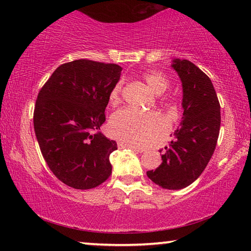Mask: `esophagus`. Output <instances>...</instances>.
I'll return each mask as SVG.
<instances>
[{
	"mask_svg": "<svg viewBox=\"0 0 251 251\" xmlns=\"http://www.w3.org/2000/svg\"><path fill=\"white\" fill-rule=\"evenodd\" d=\"M118 147H120V148H130V150H133L135 151H138V152H143L144 151L143 148H139V147H136V146H133V145H129V144L123 143V142L118 143Z\"/></svg>",
	"mask_w": 251,
	"mask_h": 251,
	"instance_id": "esophagus-1",
	"label": "esophagus"
}]
</instances>
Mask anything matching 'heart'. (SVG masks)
Masks as SVG:
<instances>
[{
	"label": "heart",
	"instance_id": "1",
	"mask_svg": "<svg viewBox=\"0 0 251 251\" xmlns=\"http://www.w3.org/2000/svg\"><path fill=\"white\" fill-rule=\"evenodd\" d=\"M145 82L156 94H161L169 87V79L158 72H148L143 75ZM123 83L114 85L109 92L110 105L121 103ZM166 122L156 113H139L137 110L125 108L118 110L110 117L108 133L118 141L133 146L145 147L158 139L166 131Z\"/></svg>",
	"mask_w": 251,
	"mask_h": 251
}]
</instances>
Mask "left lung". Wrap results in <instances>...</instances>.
<instances>
[{"label":"left lung","instance_id":"obj_1","mask_svg":"<svg viewBox=\"0 0 251 251\" xmlns=\"http://www.w3.org/2000/svg\"><path fill=\"white\" fill-rule=\"evenodd\" d=\"M172 67L182 85L180 127L161 155L163 163L147 176L165 189H181L201 175L214 154L220 129V104L210 78L187 59Z\"/></svg>","mask_w":251,"mask_h":251}]
</instances>
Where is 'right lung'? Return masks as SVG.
Instances as JSON below:
<instances>
[{
  "label": "right lung",
  "instance_id": "right-lung-1",
  "mask_svg": "<svg viewBox=\"0 0 251 251\" xmlns=\"http://www.w3.org/2000/svg\"><path fill=\"white\" fill-rule=\"evenodd\" d=\"M121 72L116 64L75 59L58 66L37 95L33 122L42 155L72 188H94L112 174L117 144L100 128Z\"/></svg>",
  "mask_w": 251,
  "mask_h": 251
}]
</instances>
